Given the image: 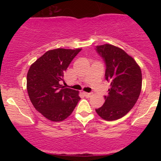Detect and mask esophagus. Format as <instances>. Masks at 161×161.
Listing matches in <instances>:
<instances>
[{"label": "esophagus", "mask_w": 161, "mask_h": 161, "mask_svg": "<svg viewBox=\"0 0 161 161\" xmlns=\"http://www.w3.org/2000/svg\"><path fill=\"white\" fill-rule=\"evenodd\" d=\"M82 94L85 96L86 97H90L92 96V93L91 92H82Z\"/></svg>", "instance_id": "34e87169"}]
</instances>
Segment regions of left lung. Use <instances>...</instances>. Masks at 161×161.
Masks as SVG:
<instances>
[{"label":"left lung","instance_id":"left-lung-1","mask_svg":"<svg viewBox=\"0 0 161 161\" xmlns=\"http://www.w3.org/2000/svg\"><path fill=\"white\" fill-rule=\"evenodd\" d=\"M106 63L105 79L111 82L108 93L97 114L106 121L124 117L134 107L142 90V71L134 58L124 50L111 44L97 46Z\"/></svg>","mask_w":161,"mask_h":161}]
</instances>
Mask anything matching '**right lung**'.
Wrapping results in <instances>:
<instances>
[{
  "instance_id": "obj_1",
  "label": "right lung",
  "mask_w": 161,
  "mask_h": 161,
  "mask_svg": "<svg viewBox=\"0 0 161 161\" xmlns=\"http://www.w3.org/2000/svg\"><path fill=\"white\" fill-rule=\"evenodd\" d=\"M82 50H50L31 64L26 88L36 111L52 121H61L74 111L80 100L79 91L61 85L73 58Z\"/></svg>"
}]
</instances>
